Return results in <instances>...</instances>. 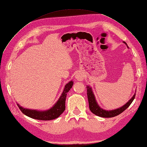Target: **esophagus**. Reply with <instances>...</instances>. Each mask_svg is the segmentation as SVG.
Returning a JSON list of instances; mask_svg holds the SVG:
<instances>
[{"mask_svg":"<svg viewBox=\"0 0 147 147\" xmlns=\"http://www.w3.org/2000/svg\"><path fill=\"white\" fill-rule=\"evenodd\" d=\"M76 79L79 81H82L83 79H84V77H83V76L82 74H78L76 76Z\"/></svg>","mask_w":147,"mask_h":147,"instance_id":"esophagus-1","label":"esophagus"}]
</instances>
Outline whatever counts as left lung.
Wrapping results in <instances>:
<instances>
[{
    "label": "left lung",
    "instance_id": "8db88e82",
    "mask_svg": "<svg viewBox=\"0 0 147 147\" xmlns=\"http://www.w3.org/2000/svg\"><path fill=\"white\" fill-rule=\"evenodd\" d=\"M124 42L126 44L125 42ZM86 88L89 109H90V111L96 115L103 118H112L118 115H119L120 113L124 112L126 109H127V107H129V106L131 105V103L133 102V100L135 99V97L136 96V94H135L133 97L127 102L125 105H124L121 107L118 108V109L112 111H106L101 109V108H100V107L98 105L96 100L95 99L94 95L92 92L91 88L89 87V86H86Z\"/></svg>",
    "mask_w": 147,
    "mask_h": 147
}]
</instances>
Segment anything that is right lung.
I'll return each instance as SVG.
<instances>
[{"label": "right lung", "instance_id": "obj_1", "mask_svg": "<svg viewBox=\"0 0 147 147\" xmlns=\"http://www.w3.org/2000/svg\"><path fill=\"white\" fill-rule=\"evenodd\" d=\"M73 85V82L70 81L65 86V88L57 103L50 109L46 111H37L35 110H30L24 109L23 107L17 104L19 109L26 116L39 120L48 121L56 119L59 117L65 109V100L67 97V93L70 90Z\"/></svg>", "mask_w": 147, "mask_h": 147}]
</instances>
